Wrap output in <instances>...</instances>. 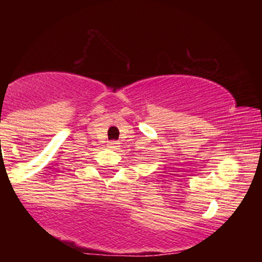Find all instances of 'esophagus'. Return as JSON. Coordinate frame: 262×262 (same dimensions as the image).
I'll return each instance as SVG.
<instances>
[{"instance_id":"34e87169","label":"esophagus","mask_w":262,"mask_h":262,"mask_svg":"<svg viewBox=\"0 0 262 262\" xmlns=\"http://www.w3.org/2000/svg\"><path fill=\"white\" fill-rule=\"evenodd\" d=\"M118 146H119V143H117V141H111L110 143V148L111 149H118Z\"/></svg>"}]
</instances>
